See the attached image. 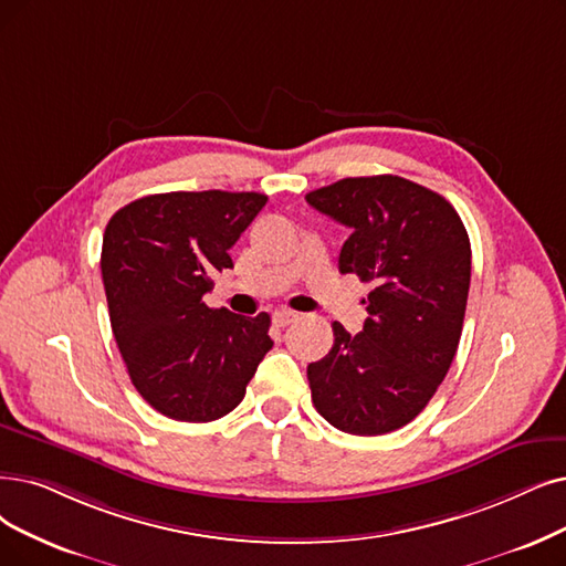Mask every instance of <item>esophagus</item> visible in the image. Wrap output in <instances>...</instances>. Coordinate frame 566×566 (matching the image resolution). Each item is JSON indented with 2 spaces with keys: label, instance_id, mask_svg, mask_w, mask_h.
<instances>
[{
  "label": "esophagus",
  "instance_id": "1",
  "mask_svg": "<svg viewBox=\"0 0 566 566\" xmlns=\"http://www.w3.org/2000/svg\"><path fill=\"white\" fill-rule=\"evenodd\" d=\"M295 321H297V313H292V311L274 313V325L276 327H287V325H292Z\"/></svg>",
  "mask_w": 566,
  "mask_h": 566
}]
</instances>
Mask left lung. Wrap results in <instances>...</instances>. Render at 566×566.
<instances>
[{"label":"left lung","instance_id":"1","mask_svg":"<svg viewBox=\"0 0 566 566\" xmlns=\"http://www.w3.org/2000/svg\"><path fill=\"white\" fill-rule=\"evenodd\" d=\"M306 201L350 228L338 271L371 283L359 334L334 323V346L306 376L318 413L359 437L409 424L458 353L471 281V245L439 192L401 176L342 178Z\"/></svg>","mask_w":566,"mask_h":566}]
</instances>
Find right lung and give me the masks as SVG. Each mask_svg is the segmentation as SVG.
Listing matches in <instances>:
<instances>
[{
    "instance_id": "1",
    "label": "right lung",
    "mask_w": 566,
    "mask_h": 566,
    "mask_svg": "<svg viewBox=\"0 0 566 566\" xmlns=\"http://www.w3.org/2000/svg\"><path fill=\"white\" fill-rule=\"evenodd\" d=\"M264 205L260 192H165L129 201L106 224L111 329L134 388L167 418L211 422L234 411L274 346L266 313L205 304Z\"/></svg>"
}]
</instances>
